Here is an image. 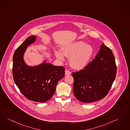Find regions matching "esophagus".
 Instances as JSON below:
<instances>
[{"label":"esophagus","mask_w":130,"mask_h":130,"mask_svg":"<svg viewBox=\"0 0 130 130\" xmlns=\"http://www.w3.org/2000/svg\"><path fill=\"white\" fill-rule=\"evenodd\" d=\"M65 75H70V74H71V72L70 71H69V70H66V71H65Z\"/></svg>","instance_id":"34e87169"}]
</instances>
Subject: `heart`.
<instances>
[{
    "instance_id": "1",
    "label": "heart",
    "mask_w": 130,
    "mask_h": 130,
    "mask_svg": "<svg viewBox=\"0 0 130 130\" xmlns=\"http://www.w3.org/2000/svg\"><path fill=\"white\" fill-rule=\"evenodd\" d=\"M94 53L92 46L79 41L68 44L61 49V52L56 51L55 55L62 61L64 60V56L70 57V65L74 69L79 70L88 64Z\"/></svg>"
}]
</instances>
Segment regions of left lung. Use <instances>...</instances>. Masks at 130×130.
<instances>
[{
	"instance_id": "1",
	"label": "left lung",
	"mask_w": 130,
	"mask_h": 130,
	"mask_svg": "<svg viewBox=\"0 0 130 130\" xmlns=\"http://www.w3.org/2000/svg\"><path fill=\"white\" fill-rule=\"evenodd\" d=\"M117 73L115 58L112 50L104 43L93 60L76 73L73 92L83 103H91L104 98L109 92Z\"/></svg>"
}]
</instances>
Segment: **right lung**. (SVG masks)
<instances>
[{"label":"right lung","mask_w":130,"mask_h":130,"mask_svg":"<svg viewBox=\"0 0 130 130\" xmlns=\"http://www.w3.org/2000/svg\"><path fill=\"white\" fill-rule=\"evenodd\" d=\"M36 38L33 35L28 37L16 50L12 75L16 86L27 99L43 103L52 98L58 82L65 75V68L46 63V60L35 66L26 64L24 60L25 52Z\"/></svg>","instance_id":"obj_1"}]
</instances>
